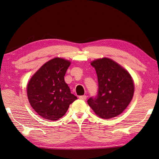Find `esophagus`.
I'll list each match as a JSON object with an SVG mask.
<instances>
[{"label":"esophagus","instance_id":"esophagus-1","mask_svg":"<svg viewBox=\"0 0 159 159\" xmlns=\"http://www.w3.org/2000/svg\"><path fill=\"white\" fill-rule=\"evenodd\" d=\"M87 96H85V95H83V96H79V98L80 99V100H86V99H87Z\"/></svg>","mask_w":159,"mask_h":159}]
</instances>
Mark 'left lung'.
I'll use <instances>...</instances> for the list:
<instances>
[{
  "label": "left lung",
  "instance_id": "1",
  "mask_svg": "<svg viewBox=\"0 0 159 159\" xmlns=\"http://www.w3.org/2000/svg\"><path fill=\"white\" fill-rule=\"evenodd\" d=\"M98 80V93L87 100L98 116L110 119L119 116L133 99L134 85L130 73L111 59H97L91 62Z\"/></svg>",
  "mask_w": 159,
  "mask_h": 159
}]
</instances>
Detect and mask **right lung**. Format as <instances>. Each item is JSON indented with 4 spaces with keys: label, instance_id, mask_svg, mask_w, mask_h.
<instances>
[{
    "label": "right lung",
    "instance_id": "right-lung-1",
    "mask_svg": "<svg viewBox=\"0 0 159 159\" xmlns=\"http://www.w3.org/2000/svg\"><path fill=\"white\" fill-rule=\"evenodd\" d=\"M70 61L55 57L45 63L31 76L26 86L29 102L42 117L60 119L77 99L64 80Z\"/></svg>",
    "mask_w": 159,
    "mask_h": 159
}]
</instances>
